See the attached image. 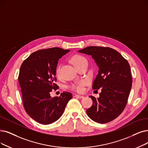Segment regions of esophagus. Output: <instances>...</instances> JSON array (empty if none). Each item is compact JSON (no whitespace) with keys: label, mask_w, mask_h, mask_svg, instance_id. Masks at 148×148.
<instances>
[{"label":"esophagus","mask_w":148,"mask_h":148,"mask_svg":"<svg viewBox=\"0 0 148 148\" xmlns=\"http://www.w3.org/2000/svg\"><path fill=\"white\" fill-rule=\"evenodd\" d=\"M75 97H76V98H80V99H81V98H84V96H82V95H75Z\"/></svg>","instance_id":"1"}]
</instances>
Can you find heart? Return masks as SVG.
Returning a JSON list of instances; mask_svg holds the SVG:
<instances>
[{
    "label": "heart",
    "mask_w": 148,
    "mask_h": 148,
    "mask_svg": "<svg viewBox=\"0 0 148 148\" xmlns=\"http://www.w3.org/2000/svg\"><path fill=\"white\" fill-rule=\"evenodd\" d=\"M84 60H86V59L84 56L79 55H75L72 58V62L75 67L76 66H78L79 64H80L81 62H83ZM60 68L58 66L56 69V75L57 77H59V76H60ZM86 84V81H81L79 82H76V83L71 85L70 88L73 90L81 92L83 90V86Z\"/></svg>",
    "instance_id": "b5f03b06"
}]
</instances>
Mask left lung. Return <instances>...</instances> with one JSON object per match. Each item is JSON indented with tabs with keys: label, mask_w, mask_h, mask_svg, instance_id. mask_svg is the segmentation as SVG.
I'll return each instance as SVG.
<instances>
[{
	"label": "left lung",
	"mask_w": 148,
	"mask_h": 148,
	"mask_svg": "<svg viewBox=\"0 0 148 148\" xmlns=\"http://www.w3.org/2000/svg\"><path fill=\"white\" fill-rule=\"evenodd\" d=\"M78 52L92 56L99 68L92 88H101L99 97L89 96L93 104L87 109V115L99 123L110 122L125 108L132 87L131 67L126 60L109 47L90 46Z\"/></svg>",
	"instance_id": "1"
}]
</instances>
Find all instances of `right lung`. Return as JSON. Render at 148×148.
Instances as JSON below:
<instances>
[{
	"mask_svg": "<svg viewBox=\"0 0 148 148\" xmlns=\"http://www.w3.org/2000/svg\"><path fill=\"white\" fill-rule=\"evenodd\" d=\"M70 51L58 47L33 53L21 66L19 82L23 104L27 114L42 125H49L62 116L65 108L72 98L70 92L51 98L50 92L56 90V69L59 59Z\"/></svg>",
	"mask_w": 148,
	"mask_h": 148,
	"instance_id": "add662e5",
	"label": "right lung"
}]
</instances>
